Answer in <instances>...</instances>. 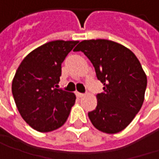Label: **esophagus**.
I'll use <instances>...</instances> for the list:
<instances>
[{"label": "esophagus", "mask_w": 159, "mask_h": 159, "mask_svg": "<svg viewBox=\"0 0 159 159\" xmlns=\"http://www.w3.org/2000/svg\"><path fill=\"white\" fill-rule=\"evenodd\" d=\"M76 95L79 97V98H82V97L85 96L84 93H80V92H76Z\"/></svg>", "instance_id": "34e87169"}]
</instances>
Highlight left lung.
I'll return each mask as SVG.
<instances>
[{"instance_id":"left-lung-1","label":"left lung","mask_w":159,"mask_h":159,"mask_svg":"<svg viewBox=\"0 0 159 159\" xmlns=\"http://www.w3.org/2000/svg\"><path fill=\"white\" fill-rule=\"evenodd\" d=\"M82 51L95 68L103 92L96 108L88 113L97 129L115 134L126 129L142 107L147 76L136 55L108 40H82L74 49Z\"/></svg>"}]
</instances>
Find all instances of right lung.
Here are the masks:
<instances>
[{
	"instance_id": "1",
	"label": "right lung",
	"mask_w": 159,
	"mask_h": 159,
	"mask_svg": "<svg viewBox=\"0 0 159 159\" xmlns=\"http://www.w3.org/2000/svg\"><path fill=\"white\" fill-rule=\"evenodd\" d=\"M77 40H53L23 59L12 80L18 110L32 129L50 132L61 128L75 103L74 93L58 89L61 63Z\"/></svg>"
}]
</instances>
